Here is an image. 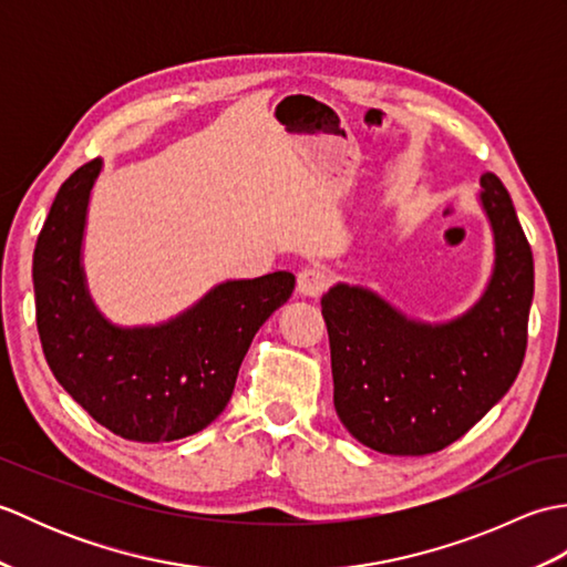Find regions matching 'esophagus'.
<instances>
[{
	"label": "esophagus",
	"instance_id": "esophagus-1",
	"mask_svg": "<svg viewBox=\"0 0 567 567\" xmlns=\"http://www.w3.org/2000/svg\"><path fill=\"white\" fill-rule=\"evenodd\" d=\"M331 282L329 272L323 268H317V265H311V268H305L297 277V290L299 295L305 297H319L323 290H327Z\"/></svg>",
	"mask_w": 567,
	"mask_h": 567
}]
</instances>
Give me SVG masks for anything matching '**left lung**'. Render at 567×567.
<instances>
[{"label":"left lung","mask_w":567,"mask_h":567,"mask_svg":"<svg viewBox=\"0 0 567 567\" xmlns=\"http://www.w3.org/2000/svg\"><path fill=\"white\" fill-rule=\"evenodd\" d=\"M495 234V270L473 309L445 323L406 319L363 287L321 297L333 406L368 449L388 455L443 451L473 429L516 380L534 299V256L502 179L480 177Z\"/></svg>","instance_id":"obj_1"}]
</instances>
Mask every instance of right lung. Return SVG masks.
<instances>
[{
  "label": "right lung",
  "mask_w": 567,
  "mask_h": 567,
  "mask_svg": "<svg viewBox=\"0 0 567 567\" xmlns=\"http://www.w3.org/2000/svg\"><path fill=\"white\" fill-rule=\"evenodd\" d=\"M102 171L78 167L53 199L33 250L35 323L48 365L97 424L138 443L207 429L231 400L252 336L295 290L292 272L216 285L161 327L106 321L84 285L82 236Z\"/></svg>",
  "instance_id": "1"
}]
</instances>
